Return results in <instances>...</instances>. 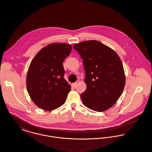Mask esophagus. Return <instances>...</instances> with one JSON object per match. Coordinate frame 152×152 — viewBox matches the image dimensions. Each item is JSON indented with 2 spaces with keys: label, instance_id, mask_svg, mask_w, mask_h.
<instances>
[{
  "label": "esophagus",
  "instance_id": "34e87169",
  "mask_svg": "<svg viewBox=\"0 0 152 152\" xmlns=\"http://www.w3.org/2000/svg\"><path fill=\"white\" fill-rule=\"evenodd\" d=\"M78 83H79V81H78V80H77L75 83H72V84H71V86H72V87H75V86H76Z\"/></svg>",
  "mask_w": 152,
  "mask_h": 152
}]
</instances>
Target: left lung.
Listing matches in <instances>:
<instances>
[{
    "instance_id": "left-lung-1",
    "label": "left lung",
    "mask_w": 152,
    "mask_h": 152,
    "mask_svg": "<svg viewBox=\"0 0 152 152\" xmlns=\"http://www.w3.org/2000/svg\"><path fill=\"white\" fill-rule=\"evenodd\" d=\"M83 59L86 90L81 95L85 106L102 112L111 108L121 95L126 84L123 63L111 48L96 40L74 45Z\"/></svg>"
}]
</instances>
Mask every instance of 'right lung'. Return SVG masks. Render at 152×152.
Returning a JSON list of instances; mask_svg holds the SVG:
<instances>
[{
	"instance_id": "1",
	"label": "right lung",
	"mask_w": 152,
	"mask_h": 152,
	"mask_svg": "<svg viewBox=\"0 0 152 152\" xmlns=\"http://www.w3.org/2000/svg\"><path fill=\"white\" fill-rule=\"evenodd\" d=\"M72 50L65 43H52L39 51L32 60L26 75V87L39 108L51 111L63 105L71 90L64 79L63 62Z\"/></svg>"
}]
</instances>
